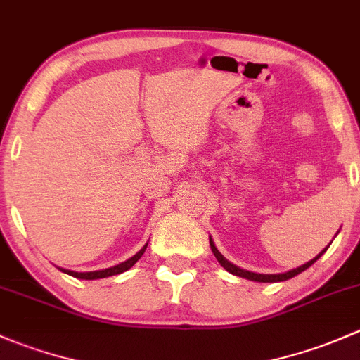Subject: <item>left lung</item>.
I'll use <instances>...</instances> for the list:
<instances>
[{"label":"left lung","instance_id":"left-lung-1","mask_svg":"<svg viewBox=\"0 0 360 360\" xmlns=\"http://www.w3.org/2000/svg\"><path fill=\"white\" fill-rule=\"evenodd\" d=\"M210 246H211V251H213V255H214V257H217L218 263H220V265L224 266V269L227 270V272L234 274V276L244 277V279L255 281V283H281V281L291 279V277L298 276V274H302L303 270L309 269L310 265H314V263H316V262L319 260V258H321L322 255L326 253V250H328V248H329V246H328V248H326V250H322L321 253H319L316 258H312V260H310V262H307L305 265H300L298 269H292V270H290V272H284V274H257V272H250V270L240 269V266H236L234 263L229 262L227 258H225L224 255H221L220 251L217 250V246H214V243H213V239H211V237H210Z\"/></svg>","mask_w":360,"mask_h":360}]
</instances>
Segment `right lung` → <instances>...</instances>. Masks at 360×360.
<instances>
[{
  "instance_id": "obj_1",
  "label": "right lung",
  "mask_w": 360,
  "mask_h": 360,
  "mask_svg": "<svg viewBox=\"0 0 360 360\" xmlns=\"http://www.w3.org/2000/svg\"><path fill=\"white\" fill-rule=\"evenodd\" d=\"M146 246L142 248V250L139 251L136 255H133L129 260H126L123 263H120V265H114V266H109V269H103V270H94V272H74V270H65V269H60L62 272L69 274V276L72 277H77V279H86V281H94V279H103V277H110V276H117V274H123L126 272L128 269H131L133 265H135L136 262L142 258V255L146 253Z\"/></svg>"
}]
</instances>
